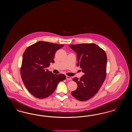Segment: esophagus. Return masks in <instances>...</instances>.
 Instances as JSON below:
<instances>
[{
  "label": "esophagus",
  "mask_w": 132,
  "mask_h": 132,
  "mask_svg": "<svg viewBox=\"0 0 132 132\" xmlns=\"http://www.w3.org/2000/svg\"><path fill=\"white\" fill-rule=\"evenodd\" d=\"M66 79L67 80H71V77L69 76H66Z\"/></svg>",
  "instance_id": "esophagus-1"
}]
</instances>
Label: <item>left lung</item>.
Wrapping results in <instances>:
<instances>
[{"mask_svg":"<svg viewBox=\"0 0 132 132\" xmlns=\"http://www.w3.org/2000/svg\"><path fill=\"white\" fill-rule=\"evenodd\" d=\"M69 46L77 54V66L84 73L79 79L73 78L77 88L72 95L77 100H88L98 92L106 78L107 55L102 48L93 43Z\"/></svg>","mask_w":132,"mask_h":132,"instance_id":"8db88e82","label":"left lung"}]
</instances>
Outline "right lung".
I'll return each instance as SVG.
<instances>
[{
	"label": "right lung",
	"instance_id": "right-lung-1",
	"mask_svg": "<svg viewBox=\"0 0 132 132\" xmlns=\"http://www.w3.org/2000/svg\"><path fill=\"white\" fill-rule=\"evenodd\" d=\"M45 41L29 46L23 54L20 75L24 85L32 96L44 98L51 95L60 81L66 79L62 73L54 74L46 68L54 62L56 51L63 47Z\"/></svg>",
	"mask_w": 132,
	"mask_h": 132
}]
</instances>
